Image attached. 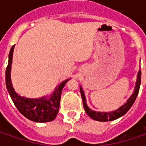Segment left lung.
<instances>
[{
  "mask_svg": "<svg viewBox=\"0 0 146 146\" xmlns=\"http://www.w3.org/2000/svg\"><path fill=\"white\" fill-rule=\"evenodd\" d=\"M141 70H139L137 74V80L136 82V86L134 88V93H132V96L128 98L126 103L123 104L122 106H120L119 109H117L115 111H110V112H99V111H94L93 110L90 109L86 104L85 95H84V93L83 91V88L80 86V93H81L82 100H83V105H84V108L85 110L87 115L94 120L102 121V122L115 120V119H119L121 116L125 115L129 110V109L132 107L136 98L137 97L139 89H140V85H141Z\"/></svg>",
  "mask_w": 146,
  "mask_h": 146,
  "instance_id": "1",
  "label": "left lung"
}]
</instances>
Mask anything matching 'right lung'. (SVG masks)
<instances>
[{
  "label": "right lung",
  "instance_id": "obj_1",
  "mask_svg": "<svg viewBox=\"0 0 146 146\" xmlns=\"http://www.w3.org/2000/svg\"><path fill=\"white\" fill-rule=\"evenodd\" d=\"M14 48V45H13L9 53L8 66L5 70L6 88L13 102L20 113L30 120L39 123L53 121L56 118L58 112L62 88L66 85V82L69 80V79L61 83L55 88L53 94L50 95V97L48 98L47 97H42L37 99H31L20 96L14 91L10 79Z\"/></svg>",
  "mask_w": 146,
  "mask_h": 146
}]
</instances>
